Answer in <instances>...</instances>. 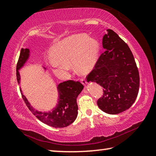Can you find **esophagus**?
<instances>
[{"label": "esophagus", "instance_id": "34e87169", "mask_svg": "<svg viewBox=\"0 0 156 156\" xmlns=\"http://www.w3.org/2000/svg\"><path fill=\"white\" fill-rule=\"evenodd\" d=\"M81 83H82L83 85H86L87 84V82L86 81V80H85V79H81Z\"/></svg>", "mask_w": 156, "mask_h": 156}]
</instances>
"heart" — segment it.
<instances>
[{
	"label": "heart",
	"mask_w": 156,
	"mask_h": 156,
	"mask_svg": "<svg viewBox=\"0 0 156 156\" xmlns=\"http://www.w3.org/2000/svg\"><path fill=\"white\" fill-rule=\"evenodd\" d=\"M99 53L98 42L85 34H76L52 46L48 58L53 71L60 73L65 65L73 64L78 73L86 75L93 69Z\"/></svg>",
	"instance_id": "obj_1"
}]
</instances>
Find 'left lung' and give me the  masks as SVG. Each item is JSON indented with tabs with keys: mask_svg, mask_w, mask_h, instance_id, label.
<instances>
[{
	"mask_svg": "<svg viewBox=\"0 0 156 156\" xmlns=\"http://www.w3.org/2000/svg\"><path fill=\"white\" fill-rule=\"evenodd\" d=\"M103 37L101 54L94 69L87 76V82L103 87V95L97 101L100 109L117 115L131 107L140 87L139 71L128 46L110 29Z\"/></svg>",
	"mask_w": 156,
	"mask_h": 156,
	"instance_id": "left-lung-1",
	"label": "left lung"
}]
</instances>
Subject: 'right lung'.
<instances>
[{"label": "right lung", "mask_w": 156, "mask_h": 156, "mask_svg": "<svg viewBox=\"0 0 156 156\" xmlns=\"http://www.w3.org/2000/svg\"><path fill=\"white\" fill-rule=\"evenodd\" d=\"M30 57L28 48H21L20 55L16 65V78L20 83L21 76L19 70L23 67ZM84 86L78 81L67 80L59 84L58 102L55 108L48 112H41L34 109L25 96L20 88L22 98L27 107L36 117L46 124L54 128H64L71 124L78 115V96L83 90Z\"/></svg>", "instance_id": "right-lung-1"}]
</instances>
